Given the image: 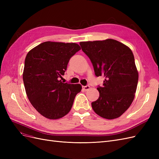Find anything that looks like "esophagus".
Segmentation results:
<instances>
[{
  "instance_id": "obj_1",
  "label": "esophagus",
  "mask_w": 159,
  "mask_h": 159,
  "mask_svg": "<svg viewBox=\"0 0 159 159\" xmlns=\"http://www.w3.org/2000/svg\"><path fill=\"white\" fill-rule=\"evenodd\" d=\"M89 88H90V86H89V85H86V86H84V87H83V89H84L85 91L88 90Z\"/></svg>"
}]
</instances>
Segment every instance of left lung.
I'll list each match as a JSON object with an SVG mask.
<instances>
[{
    "mask_svg": "<svg viewBox=\"0 0 159 159\" xmlns=\"http://www.w3.org/2000/svg\"><path fill=\"white\" fill-rule=\"evenodd\" d=\"M81 50L93 64L97 77L104 76L99 98L91 103L95 113L107 119L118 118L131 105L139 74L134 56L128 46L113 39L81 42Z\"/></svg>",
    "mask_w": 159,
    "mask_h": 159,
    "instance_id": "left-lung-1",
    "label": "left lung"
}]
</instances>
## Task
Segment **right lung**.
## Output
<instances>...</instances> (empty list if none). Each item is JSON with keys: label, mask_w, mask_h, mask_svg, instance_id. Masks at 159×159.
<instances>
[{"label": "right lung", "mask_w": 159, "mask_h": 159, "mask_svg": "<svg viewBox=\"0 0 159 159\" xmlns=\"http://www.w3.org/2000/svg\"><path fill=\"white\" fill-rule=\"evenodd\" d=\"M81 50L75 43L45 42L28 52L23 81L27 97L37 111L46 118L57 119L68 114L80 84L62 83L70 59Z\"/></svg>", "instance_id": "right-lung-1"}]
</instances>
